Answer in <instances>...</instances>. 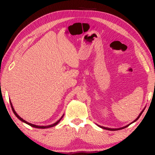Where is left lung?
Instances as JSON below:
<instances>
[{"label":"left lung","mask_w":155,"mask_h":155,"mask_svg":"<svg viewBox=\"0 0 155 155\" xmlns=\"http://www.w3.org/2000/svg\"><path fill=\"white\" fill-rule=\"evenodd\" d=\"M144 109L143 110V111H142L141 112H140V114H139V116H137V118H136V119H135L134 121H133L132 123H130V124H133V123H134V122H135L136 121V120L138 119V118H140V116H141V114H142V113H143V111H144ZM129 124V125H130ZM129 125H127V126H124V127H122V128H107V127H104V126H99V125H97V126H98L99 127H100V128H103V129H106V130H121V129H124V128H126L127 126H128Z\"/></svg>","instance_id":"obj_1"}]
</instances>
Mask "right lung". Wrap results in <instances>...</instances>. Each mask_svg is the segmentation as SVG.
I'll list each match as a JSON object with an SVG mask.
<instances>
[{"mask_svg":"<svg viewBox=\"0 0 155 155\" xmlns=\"http://www.w3.org/2000/svg\"><path fill=\"white\" fill-rule=\"evenodd\" d=\"M10 106H11V108H12V111H13V113H14L15 115V116H17V118H19V119H20V120H21V121L24 122V123H25V124H28L29 126H31V127H34V128H51V127H54V126H56V125L58 124L59 122H60V120H61V118H62L63 117V116H64V114H63V115L62 116H61V118H60V119L58 120H57V121H56V123H54V124H51V125H48V126H37V125H35V124H30V123H29V122L26 121V120H24V119H23V118H21L20 116H19L18 114L16 113V111H15L14 108H13V107H12V104L11 101H10Z\"/></svg>","mask_w":155,"mask_h":155,"instance_id":"obj_1","label":"right lung"}]
</instances>
